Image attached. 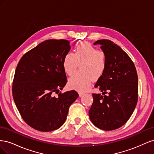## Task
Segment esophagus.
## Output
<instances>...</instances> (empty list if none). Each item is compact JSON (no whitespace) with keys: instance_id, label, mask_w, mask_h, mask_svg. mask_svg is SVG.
Instances as JSON below:
<instances>
[{"instance_id":"obj_1","label":"esophagus","mask_w":154,"mask_h":154,"mask_svg":"<svg viewBox=\"0 0 154 154\" xmlns=\"http://www.w3.org/2000/svg\"><path fill=\"white\" fill-rule=\"evenodd\" d=\"M78 94H79V96L80 97H81V96H82L83 94H84V93L83 92H78Z\"/></svg>"}]
</instances>
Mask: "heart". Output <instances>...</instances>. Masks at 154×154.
<instances>
[{
    "mask_svg": "<svg viewBox=\"0 0 154 154\" xmlns=\"http://www.w3.org/2000/svg\"><path fill=\"white\" fill-rule=\"evenodd\" d=\"M80 64V71L69 80V86L80 91L89 88L93 80H98L107 67V56L92 44L81 42L76 45L75 52H68L63 58V67L68 75L72 76Z\"/></svg>",
    "mask_w": 154,
    "mask_h": 154,
    "instance_id": "obj_1",
    "label": "heart"
}]
</instances>
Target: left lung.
<instances>
[{
    "label": "left lung",
    "instance_id": "obj_1",
    "mask_svg": "<svg viewBox=\"0 0 154 154\" xmlns=\"http://www.w3.org/2000/svg\"><path fill=\"white\" fill-rule=\"evenodd\" d=\"M94 44H100L106 54L107 67L94 86L103 95L92 94L93 103L88 114L96 127L113 130L127 123L136 108L137 74L131 58L117 44L105 39L97 40Z\"/></svg>",
    "mask_w": 154,
    "mask_h": 154
}]
</instances>
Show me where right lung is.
Returning a JSON list of instances; mask_svg holds the SVG:
<instances>
[{"label": "right lung", "mask_w": 154, "mask_h": 154, "mask_svg": "<svg viewBox=\"0 0 154 154\" xmlns=\"http://www.w3.org/2000/svg\"><path fill=\"white\" fill-rule=\"evenodd\" d=\"M69 43L45 40L23 55L15 70L12 93L17 108L27 125L41 132L61 127L79 96L74 90L60 91L67 82L63 58Z\"/></svg>", "instance_id": "right-lung-1"}]
</instances>
